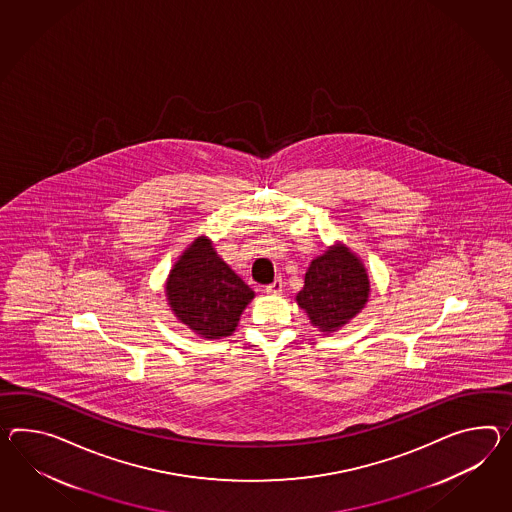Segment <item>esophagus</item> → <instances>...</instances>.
I'll return each instance as SVG.
<instances>
[{
    "label": "esophagus",
    "instance_id": "1",
    "mask_svg": "<svg viewBox=\"0 0 512 512\" xmlns=\"http://www.w3.org/2000/svg\"><path fill=\"white\" fill-rule=\"evenodd\" d=\"M281 290H283V279H281V277H277L274 283H270V285L266 287L268 294H279Z\"/></svg>",
    "mask_w": 512,
    "mask_h": 512
}]
</instances>
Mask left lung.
<instances>
[{
  "label": "left lung",
  "instance_id": "8db88e82",
  "mask_svg": "<svg viewBox=\"0 0 512 512\" xmlns=\"http://www.w3.org/2000/svg\"><path fill=\"white\" fill-rule=\"evenodd\" d=\"M370 296V279L361 259L344 244L316 257L296 301L312 325L333 333L355 318Z\"/></svg>",
  "mask_w": 512,
  "mask_h": 512
}]
</instances>
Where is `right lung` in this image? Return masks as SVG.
<instances>
[{
    "instance_id": "add662e5",
    "label": "right lung",
    "mask_w": 512,
    "mask_h": 512,
    "mask_svg": "<svg viewBox=\"0 0 512 512\" xmlns=\"http://www.w3.org/2000/svg\"><path fill=\"white\" fill-rule=\"evenodd\" d=\"M255 292L218 257L207 237H198L166 281V298L179 322L203 338L233 335Z\"/></svg>"
}]
</instances>
